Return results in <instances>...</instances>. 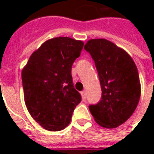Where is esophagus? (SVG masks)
Instances as JSON below:
<instances>
[{
  "instance_id": "34e87169",
  "label": "esophagus",
  "mask_w": 154,
  "mask_h": 154,
  "mask_svg": "<svg viewBox=\"0 0 154 154\" xmlns=\"http://www.w3.org/2000/svg\"><path fill=\"white\" fill-rule=\"evenodd\" d=\"M82 100L85 101L86 99V91H82Z\"/></svg>"
}]
</instances>
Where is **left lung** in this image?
<instances>
[{"label":"left lung","instance_id":"left-lung-1","mask_svg":"<svg viewBox=\"0 0 154 154\" xmlns=\"http://www.w3.org/2000/svg\"><path fill=\"white\" fill-rule=\"evenodd\" d=\"M98 72L101 101L89 111L101 126L112 129L125 122L136 109L141 85L134 60L124 49L105 39H92L85 45Z\"/></svg>","mask_w":154,"mask_h":154}]
</instances>
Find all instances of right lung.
I'll return each mask as SVG.
<instances>
[{
	"instance_id": "obj_1",
	"label": "right lung",
	"mask_w": 154,
	"mask_h": 154,
	"mask_svg": "<svg viewBox=\"0 0 154 154\" xmlns=\"http://www.w3.org/2000/svg\"><path fill=\"white\" fill-rule=\"evenodd\" d=\"M84 46L69 37L48 40L32 53L21 72L25 102L32 118L49 131L62 130L82 101L73 86L72 65Z\"/></svg>"
}]
</instances>
